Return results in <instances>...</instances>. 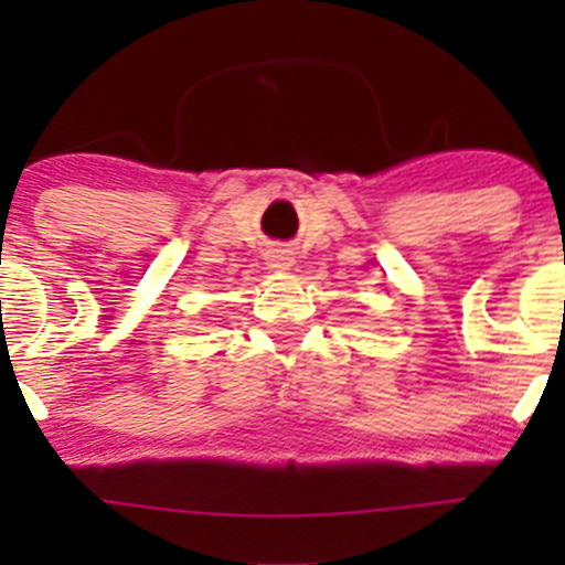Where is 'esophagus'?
<instances>
[{"label": "esophagus", "instance_id": "34e87169", "mask_svg": "<svg viewBox=\"0 0 565 565\" xmlns=\"http://www.w3.org/2000/svg\"><path fill=\"white\" fill-rule=\"evenodd\" d=\"M292 256H289V250H284V248H276V250H270V254H267V267H270V270H289V267H292Z\"/></svg>", "mask_w": 565, "mask_h": 565}]
</instances>
